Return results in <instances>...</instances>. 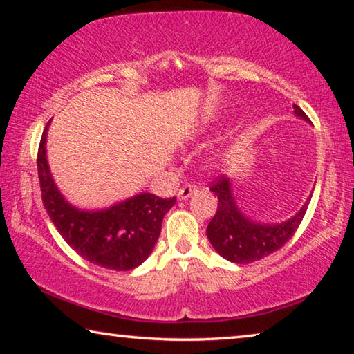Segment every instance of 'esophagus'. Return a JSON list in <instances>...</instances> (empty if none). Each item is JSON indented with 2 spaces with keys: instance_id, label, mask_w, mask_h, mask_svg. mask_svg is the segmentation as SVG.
<instances>
[{
  "instance_id": "1",
  "label": "esophagus",
  "mask_w": 354,
  "mask_h": 354,
  "mask_svg": "<svg viewBox=\"0 0 354 354\" xmlns=\"http://www.w3.org/2000/svg\"><path fill=\"white\" fill-rule=\"evenodd\" d=\"M196 192V185L195 184H185V185H183L181 189H179V192H178V198L179 200H187L189 196H192Z\"/></svg>"
}]
</instances>
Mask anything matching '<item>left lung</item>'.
<instances>
[{
	"label": "left lung",
	"mask_w": 354,
	"mask_h": 354,
	"mask_svg": "<svg viewBox=\"0 0 354 354\" xmlns=\"http://www.w3.org/2000/svg\"><path fill=\"white\" fill-rule=\"evenodd\" d=\"M298 117L309 122L301 107L293 104ZM211 189L218 198L217 212L207 225V239L215 251L225 259L236 263H250L274 253L290 241L308 211L304 203L295 217L281 225H261L245 217L232 196L230 178L220 175L215 178Z\"/></svg>",
	"instance_id": "obj_1"
}]
</instances>
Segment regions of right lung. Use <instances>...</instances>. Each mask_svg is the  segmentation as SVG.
Returning a JSON list of instances; mask_svg holds the SVG:
<instances>
[{"instance_id": "1", "label": "right lung", "mask_w": 354, "mask_h": 354, "mask_svg": "<svg viewBox=\"0 0 354 354\" xmlns=\"http://www.w3.org/2000/svg\"><path fill=\"white\" fill-rule=\"evenodd\" d=\"M46 128L41 134L37 170L41 201L59 234L84 259L109 270H133L151 253L164 215L176 203L140 194L104 211L86 212L70 206L53 181L46 162Z\"/></svg>"}]
</instances>
